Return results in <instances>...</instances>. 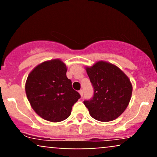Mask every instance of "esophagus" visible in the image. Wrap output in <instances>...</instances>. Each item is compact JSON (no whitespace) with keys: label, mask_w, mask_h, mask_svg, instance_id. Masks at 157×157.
I'll return each instance as SVG.
<instances>
[{"label":"esophagus","mask_w":157,"mask_h":157,"mask_svg":"<svg viewBox=\"0 0 157 157\" xmlns=\"http://www.w3.org/2000/svg\"><path fill=\"white\" fill-rule=\"evenodd\" d=\"M79 93H80V96L82 97V96H83V91H82V90H80V91H79Z\"/></svg>","instance_id":"34e87169"}]
</instances>
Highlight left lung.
Segmentation results:
<instances>
[{
  "mask_svg": "<svg viewBox=\"0 0 157 157\" xmlns=\"http://www.w3.org/2000/svg\"><path fill=\"white\" fill-rule=\"evenodd\" d=\"M94 87V96L84 105L95 120L109 122L125 111L132 94V84L120 68L106 61H98L86 67Z\"/></svg>",
  "mask_w": 157,
  "mask_h": 157,
  "instance_id": "1",
  "label": "left lung"
}]
</instances>
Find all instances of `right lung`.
Listing matches in <instances>:
<instances>
[{
    "label": "right lung",
    "mask_w": 157,
    "mask_h": 157,
    "mask_svg": "<svg viewBox=\"0 0 157 157\" xmlns=\"http://www.w3.org/2000/svg\"><path fill=\"white\" fill-rule=\"evenodd\" d=\"M66 64L60 59L37 65L28 75L26 97L36 113L45 120L58 122L70 116L80 95L66 77Z\"/></svg>",
    "instance_id": "obj_1"
}]
</instances>
